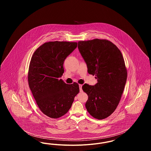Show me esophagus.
Returning a JSON list of instances; mask_svg holds the SVG:
<instances>
[{"mask_svg":"<svg viewBox=\"0 0 151 151\" xmlns=\"http://www.w3.org/2000/svg\"><path fill=\"white\" fill-rule=\"evenodd\" d=\"M82 86L83 85L81 84H79V89H80V92H82L83 90H82Z\"/></svg>","mask_w":151,"mask_h":151,"instance_id":"34e87169","label":"esophagus"}]
</instances>
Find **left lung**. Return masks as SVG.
<instances>
[{
	"label": "left lung",
	"mask_w": 151,
	"mask_h": 151,
	"mask_svg": "<svg viewBox=\"0 0 151 151\" xmlns=\"http://www.w3.org/2000/svg\"><path fill=\"white\" fill-rule=\"evenodd\" d=\"M78 49L88 72L97 79L94 86L85 84L82 86L88 96L86 110L94 118L105 119L118 106L127 80L122 53L110 41L97 38L79 41Z\"/></svg>",
	"instance_id": "8db88e82"
}]
</instances>
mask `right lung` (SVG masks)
<instances>
[{"mask_svg": "<svg viewBox=\"0 0 151 151\" xmlns=\"http://www.w3.org/2000/svg\"><path fill=\"white\" fill-rule=\"evenodd\" d=\"M78 46L77 42L51 41L43 43L33 53L28 80L36 103L45 115L58 118L65 114L79 93V84H67L59 79L63 63Z\"/></svg>", "mask_w": 151, "mask_h": 151, "instance_id": "1", "label": "right lung"}]
</instances>
